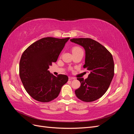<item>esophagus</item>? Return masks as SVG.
Here are the masks:
<instances>
[{
  "label": "esophagus",
  "instance_id": "34e87169",
  "mask_svg": "<svg viewBox=\"0 0 134 134\" xmlns=\"http://www.w3.org/2000/svg\"><path fill=\"white\" fill-rule=\"evenodd\" d=\"M75 78H74V77H71V76H69V80H73V79H74Z\"/></svg>",
  "mask_w": 134,
  "mask_h": 134
}]
</instances>
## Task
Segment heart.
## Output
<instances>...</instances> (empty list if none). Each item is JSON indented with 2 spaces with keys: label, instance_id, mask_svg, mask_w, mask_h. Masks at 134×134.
<instances>
[{
  "label": "heart",
  "instance_id": "obj_1",
  "mask_svg": "<svg viewBox=\"0 0 134 134\" xmlns=\"http://www.w3.org/2000/svg\"><path fill=\"white\" fill-rule=\"evenodd\" d=\"M82 50L80 47H75L73 48V49H72V51H76V50Z\"/></svg>",
  "mask_w": 134,
  "mask_h": 134
}]
</instances>
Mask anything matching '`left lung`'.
Here are the masks:
<instances>
[{
	"label": "left lung",
	"instance_id": "1",
	"mask_svg": "<svg viewBox=\"0 0 134 134\" xmlns=\"http://www.w3.org/2000/svg\"><path fill=\"white\" fill-rule=\"evenodd\" d=\"M70 41L84 48L86 58L83 68L90 71L87 79L77 78L81 85L75 93L84 102H93L106 92L112 82L115 69L112 55L106 47L91 38H72Z\"/></svg>",
	"mask_w": 134,
	"mask_h": 134
}]
</instances>
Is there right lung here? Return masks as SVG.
Returning a JSON list of instances; mask_svg holds the SVG:
<instances>
[{"mask_svg":"<svg viewBox=\"0 0 134 134\" xmlns=\"http://www.w3.org/2000/svg\"><path fill=\"white\" fill-rule=\"evenodd\" d=\"M44 37L36 41L23 52L19 62V76L27 92L35 100L48 102L57 98L66 75L55 76L48 70L69 40Z\"/></svg>","mask_w":134,"mask_h":134,"instance_id":"obj_1","label":"right lung"}]
</instances>
